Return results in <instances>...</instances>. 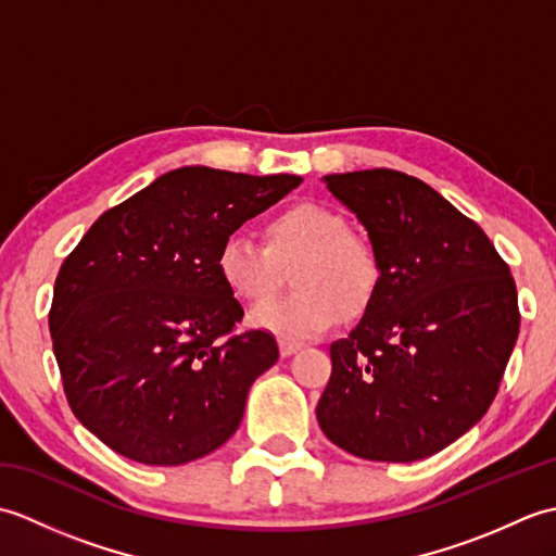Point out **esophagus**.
<instances>
[{"label":"esophagus","mask_w":556,"mask_h":556,"mask_svg":"<svg viewBox=\"0 0 556 556\" xmlns=\"http://www.w3.org/2000/svg\"><path fill=\"white\" fill-rule=\"evenodd\" d=\"M296 351H301V344L299 341H291V339H287V337H279V353L281 356H293V353Z\"/></svg>","instance_id":"34e87169"}]
</instances>
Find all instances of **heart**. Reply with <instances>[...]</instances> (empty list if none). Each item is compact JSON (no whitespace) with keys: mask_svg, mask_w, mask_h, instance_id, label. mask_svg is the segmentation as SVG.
I'll return each instance as SVG.
<instances>
[{"mask_svg":"<svg viewBox=\"0 0 556 556\" xmlns=\"http://www.w3.org/2000/svg\"><path fill=\"white\" fill-rule=\"evenodd\" d=\"M292 269L289 298L253 311L251 323L287 339H311L332 327L339 315L358 320L382 287V260L365 236L349 229L339 210L303 200L263 224V245L241 233L222 241L215 269L231 296L260 305Z\"/></svg>","mask_w":556,"mask_h":556,"instance_id":"obj_1","label":"heart"}]
</instances>
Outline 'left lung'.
I'll use <instances>...</instances> for the list:
<instances>
[{
	"label": "left lung",
	"mask_w": 556,
	"mask_h": 556,
	"mask_svg": "<svg viewBox=\"0 0 556 556\" xmlns=\"http://www.w3.org/2000/svg\"><path fill=\"white\" fill-rule=\"evenodd\" d=\"M382 260V287L346 339L317 422L344 452L408 464L485 416L521 327L516 281L488 233L396 169L327 176Z\"/></svg>",
	"instance_id": "left-lung-1"
}]
</instances>
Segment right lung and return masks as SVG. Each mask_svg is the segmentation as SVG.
<instances>
[{
  "instance_id": "right-lung-1",
  "label": "right lung",
  "mask_w": 556,
  "mask_h": 556,
  "mask_svg": "<svg viewBox=\"0 0 556 556\" xmlns=\"http://www.w3.org/2000/svg\"><path fill=\"white\" fill-rule=\"evenodd\" d=\"M303 179L181 167L102 212L54 281L50 334L74 416L146 466L215 452L277 363L215 269L222 241Z\"/></svg>"
}]
</instances>
